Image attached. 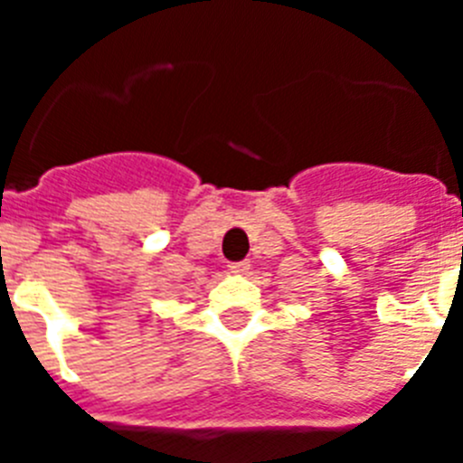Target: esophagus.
Masks as SVG:
<instances>
[{
	"label": "esophagus",
	"mask_w": 463,
	"mask_h": 463,
	"mask_svg": "<svg viewBox=\"0 0 463 463\" xmlns=\"http://www.w3.org/2000/svg\"><path fill=\"white\" fill-rule=\"evenodd\" d=\"M229 273H236V276H241V273H245L248 269H250V261L243 260V261H229Z\"/></svg>",
	"instance_id": "34e87169"
}]
</instances>
